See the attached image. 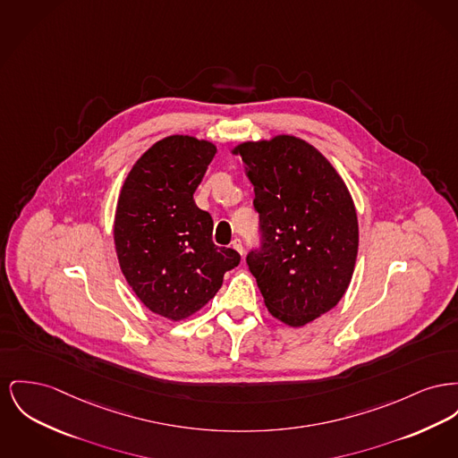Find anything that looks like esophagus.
Masks as SVG:
<instances>
[{"label":"esophagus","instance_id":"obj_1","mask_svg":"<svg viewBox=\"0 0 458 458\" xmlns=\"http://www.w3.org/2000/svg\"><path fill=\"white\" fill-rule=\"evenodd\" d=\"M232 247H233V249H235V250H237V252H239V254H241V256H242L243 245H242V241H241V239H235V241H233V242H232Z\"/></svg>","mask_w":458,"mask_h":458}]
</instances>
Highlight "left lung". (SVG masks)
<instances>
[{
    "label": "left lung",
    "mask_w": 458,
    "mask_h": 458,
    "mask_svg": "<svg viewBox=\"0 0 458 458\" xmlns=\"http://www.w3.org/2000/svg\"><path fill=\"white\" fill-rule=\"evenodd\" d=\"M242 157L254 185L261 247L247 254L269 313L302 327L344 296L358 254V217L334 165L304 140L278 135L245 141Z\"/></svg>",
    "instance_id": "8db88e82"
}]
</instances>
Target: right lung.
Here are the masks:
<instances>
[{
	"label": "right lung",
	"mask_w": 458,
	"mask_h": 458,
	"mask_svg": "<svg viewBox=\"0 0 458 458\" xmlns=\"http://www.w3.org/2000/svg\"><path fill=\"white\" fill-rule=\"evenodd\" d=\"M215 154L206 140L162 138L135 162L117 200L121 271L150 311L173 322L204 308L241 263L237 250L215 245L213 217L193 200Z\"/></svg>",
	"instance_id": "obj_1"
}]
</instances>
